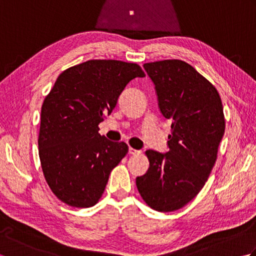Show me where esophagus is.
Returning a JSON list of instances; mask_svg holds the SVG:
<instances>
[{
	"label": "esophagus",
	"mask_w": 256,
	"mask_h": 256,
	"mask_svg": "<svg viewBox=\"0 0 256 256\" xmlns=\"http://www.w3.org/2000/svg\"><path fill=\"white\" fill-rule=\"evenodd\" d=\"M128 154L130 155H138V154H140V150H135V148H128Z\"/></svg>",
	"instance_id": "34e87169"
}]
</instances>
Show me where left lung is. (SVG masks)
<instances>
[{
  "label": "left lung",
  "mask_w": 256,
  "mask_h": 256,
  "mask_svg": "<svg viewBox=\"0 0 256 256\" xmlns=\"http://www.w3.org/2000/svg\"><path fill=\"white\" fill-rule=\"evenodd\" d=\"M144 69L172 132L167 153L145 152L150 167L136 187L152 209L170 212L190 202L208 180L224 134V106L214 86L187 62L167 59Z\"/></svg>",
  "instance_id": "obj_1"
}]
</instances>
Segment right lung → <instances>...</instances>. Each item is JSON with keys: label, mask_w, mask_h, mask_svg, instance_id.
Masks as SVG:
<instances>
[{"label": "right lung", "mask_w": 256, "mask_h": 256, "mask_svg": "<svg viewBox=\"0 0 256 256\" xmlns=\"http://www.w3.org/2000/svg\"><path fill=\"white\" fill-rule=\"evenodd\" d=\"M145 77L138 64L94 59L64 70L42 106L38 154L56 197L90 208L102 197L110 172L128 154L124 142L99 134L132 79Z\"/></svg>", "instance_id": "right-lung-1"}]
</instances>
